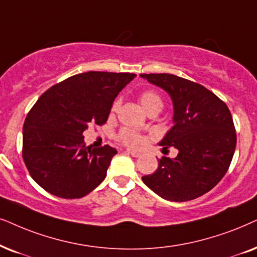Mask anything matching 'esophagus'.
<instances>
[{"instance_id":"esophagus-1","label":"esophagus","mask_w":257,"mask_h":257,"mask_svg":"<svg viewBox=\"0 0 257 257\" xmlns=\"http://www.w3.org/2000/svg\"><path fill=\"white\" fill-rule=\"evenodd\" d=\"M126 152H127L128 155H131L132 157H139V156H141V152L133 151V150H126Z\"/></svg>"}]
</instances>
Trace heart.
<instances>
[{
  "label": "heart",
  "mask_w": 257,
  "mask_h": 257,
  "mask_svg": "<svg viewBox=\"0 0 257 257\" xmlns=\"http://www.w3.org/2000/svg\"><path fill=\"white\" fill-rule=\"evenodd\" d=\"M139 100H141V104L146 112L155 108L161 111L163 107L162 96L156 91H152V89H148V91L143 92L142 94L139 95ZM119 106H120V101L116 100V101L113 102L111 112L115 113L118 111ZM118 141L126 146H130V148H141V146L144 144V137L130 128H122L121 131L118 133Z\"/></svg>",
  "instance_id": "b5f03b06"
}]
</instances>
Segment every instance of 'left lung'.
<instances>
[{"label": "left lung", "mask_w": 257, "mask_h": 257, "mask_svg": "<svg viewBox=\"0 0 257 257\" xmlns=\"http://www.w3.org/2000/svg\"><path fill=\"white\" fill-rule=\"evenodd\" d=\"M168 93L173 105V126L159 142L162 151L178 150L175 158L162 157L143 182L162 198L186 202L210 191L228 171L236 148V132L228 106L204 86L177 75L141 74Z\"/></svg>", "instance_id": "1"}]
</instances>
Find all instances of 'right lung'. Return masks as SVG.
<instances>
[{"label": "right lung", "mask_w": 257, "mask_h": 257, "mask_svg": "<svg viewBox=\"0 0 257 257\" xmlns=\"http://www.w3.org/2000/svg\"><path fill=\"white\" fill-rule=\"evenodd\" d=\"M135 76L81 73L40 96L23 124L22 156L42 189L61 198H81L104 181L116 150L86 146L84 131L107 121L116 95Z\"/></svg>", "instance_id": "add662e5"}]
</instances>
